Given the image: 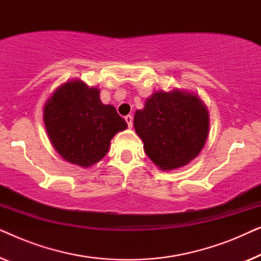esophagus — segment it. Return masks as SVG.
<instances>
[{
    "instance_id": "1",
    "label": "esophagus",
    "mask_w": 261,
    "mask_h": 261,
    "mask_svg": "<svg viewBox=\"0 0 261 261\" xmlns=\"http://www.w3.org/2000/svg\"><path fill=\"white\" fill-rule=\"evenodd\" d=\"M124 120H126L128 127L132 128V126H133V116H132V115H127L126 117H124Z\"/></svg>"
}]
</instances>
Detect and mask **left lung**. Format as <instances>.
<instances>
[{
	"label": "left lung",
	"mask_w": 261,
	"mask_h": 261,
	"mask_svg": "<svg viewBox=\"0 0 261 261\" xmlns=\"http://www.w3.org/2000/svg\"><path fill=\"white\" fill-rule=\"evenodd\" d=\"M134 128L153 163L163 170L177 169L202 151L208 138V110L196 95L159 91L135 112Z\"/></svg>",
	"instance_id": "8db88e82"
}]
</instances>
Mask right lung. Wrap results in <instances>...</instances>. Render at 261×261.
<instances>
[{"mask_svg": "<svg viewBox=\"0 0 261 261\" xmlns=\"http://www.w3.org/2000/svg\"><path fill=\"white\" fill-rule=\"evenodd\" d=\"M44 121L56 151L83 167L99 162L114 135L127 128L116 109L101 102L98 89L81 81L57 89L45 106Z\"/></svg>", "mask_w": 261, "mask_h": 261, "instance_id": "add662e5", "label": "right lung"}]
</instances>
